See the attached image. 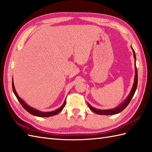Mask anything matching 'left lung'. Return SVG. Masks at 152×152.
<instances>
[{"label":"left lung","instance_id":"left-lung-1","mask_svg":"<svg viewBox=\"0 0 152 152\" xmlns=\"http://www.w3.org/2000/svg\"><path fill=\"white\" fill-rule=\"evenodd\" d=\"M133 50L134 57L135 58V61H136V55H135V52H134V51L133 49ZM137 84H138V72H137L136 64H135V76H134V82L133 88H132L130 94H129V95L128 97L127 98V99H126L125 101L124 102H123L121 105H119L118 107L115 108L114 109L107 110H102L96 109L95 108L92 107V106H91L88 104L89 107L93 112H95V113H96V114H98L114 115V114H118V113L121 112V111L124 110L128 106V104H129V102H131L132 98H133V96H134L135 91H136V89H137Z\"/></svg>","mask_w":152,"mask_h":152}]
</instances>
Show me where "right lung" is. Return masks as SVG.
<instances>
[{"label":"right lung","mask_w":152,"mask_h":152,"mask_svg":"<svg viewBox=\"0 0 152 152\" xmlns=\"http://www.w3.org/2000/svg\"><path fill=\"white\" fill-rule=\"evenodd\" d=\"M12 89H13V91H14L15 96H16V97H17L18 101L20 102V104H21V106H23V107L25 108V110H26L28 113H30L31 114L33 115L38 116V117H50V116H52V115H56V114H58V113H59L61 110H62L63 109V108L64 107V106H65L66 101H64L63 106H61V108L56 110L53 111V112H40L39 110H35V109H34L33 108L30 107L29 106H28L27 104H25V103L24 102V101H23V100L20 97H19V96H18V95L17 94V93H16V91H15V88H14V82H13V81H12Z\"/></svg>","instance_id":"1"}]
</instances>
